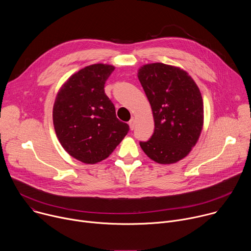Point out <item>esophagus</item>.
Listing matches in <instances>:
<instances>
[{"mask_svg":"<svg viewBox=\"0 0 251 251\" xmlns=\"http://www.w3.org/2000/svg\"><path fill=\"white\" fill-rule=\"evenodd\" d=\"M129 127H130V129L131 130H133L134 128H135V119L134 118H132L130 121H129Z\"/></svg>","mask_w":251,"mask_h":251,"instance_id":"obj_1","label":"esophagus"}]
</instances>
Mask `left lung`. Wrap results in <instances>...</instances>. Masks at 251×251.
Returning <instances> with one entry per match:
<instances>
[{"mask_svg":"<svg viewBox=\"0 0 251 251\" xmlns=\"http://www.w3.org/2000/svg\"><path fill=\"white\" fill-rule=\"evenodd\" d=\"M138 78L150 102L155 129L147 142H140L145 154L168 165L188 156L203 125L201 91L187 71L161 62L139 68Z\"/></svg>","mask_w":251,"mask_h":251,"instance_id":"1","label":"left lung"}]
</instances>
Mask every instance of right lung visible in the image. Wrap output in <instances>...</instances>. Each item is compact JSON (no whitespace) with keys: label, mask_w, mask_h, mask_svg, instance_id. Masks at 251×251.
Masks as SVG:
<instances>
[{"label":"right lung","mask_w":251,"mask_h":251,"mask_svg":"<svg viewBox=\"0 0 251 251\" xmlns=\"http://www.w3.org/2000/svg\"><path fill=\"white\" fill-rule=\"evenodd\" d=\"M114 69L103 63L86 66L71 75L55 97L52 120L57 139L71 157L85 164L109 157L129 131L104 91Z\"/></svg>","instance_id":"add662e5"}]
</instances>
